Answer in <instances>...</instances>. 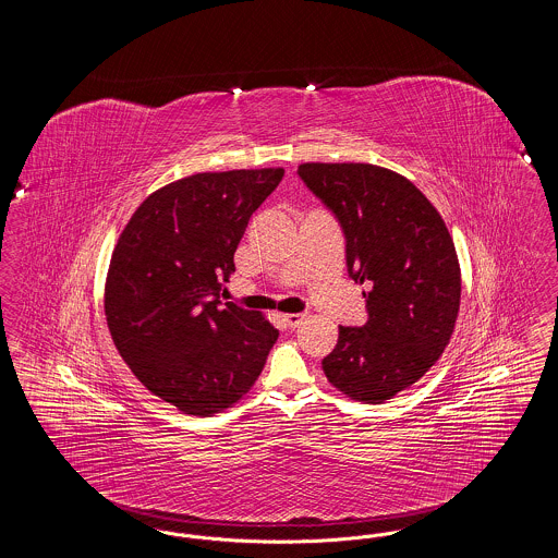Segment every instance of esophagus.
<instances>
[{"label":"esophagus","mask_w":558,"mask_h":558,"mask_svg":"<svg viewBox=\"0 0 558 558\" xmlns=\"http://www.w3.org/2000/svg\"><path fill=\"white\" fill-rule=\"evenodd\" d=\"M280 319H282L289 328H296V326L303 322V316H301V314H282Z\"/></svg>","instance_id":"34e87169"}]
</instances>
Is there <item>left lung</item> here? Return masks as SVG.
<instances>
[{
    "instance_id": "obj_1",
    "label": "left lung",
    "mask_w": 558,
    "mask_h": 558,
    "mask_svg": "<svg viewBox=\"0 0 558 558\" xmlns=\"http://www.w3.org/2000/svg\"><path fill=\"white\" fill-rule=\"evenodd\" d=\"M299 175L337 215L347 271L368 307L362 328L339 326L322 360L347 398L383 403L421 380L450 343L460 264L446 221L408 178L368 162H301Z\"/></svg>"
}]
</instances>
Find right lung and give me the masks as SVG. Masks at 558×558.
Wrapping results in <instances>:
<instances>
[{"label": "right lung", "mask_w": 558, "mask_h": 558, "mask_svg": "<svg viewBox=\"0 0 558 558\" xmlns=\"http://www.w3.org/2000/svg\"><path fill=\"white\" fill-rule=\"evenodd\" d=\"M282 167L205 171L153 192L114 244L105 314L133 376L192 416L244 398L278 339L269 319L219 291L251 215L276 190Z\"/></svg>", "instance_id": "right-lung-1"}]
</instances>
